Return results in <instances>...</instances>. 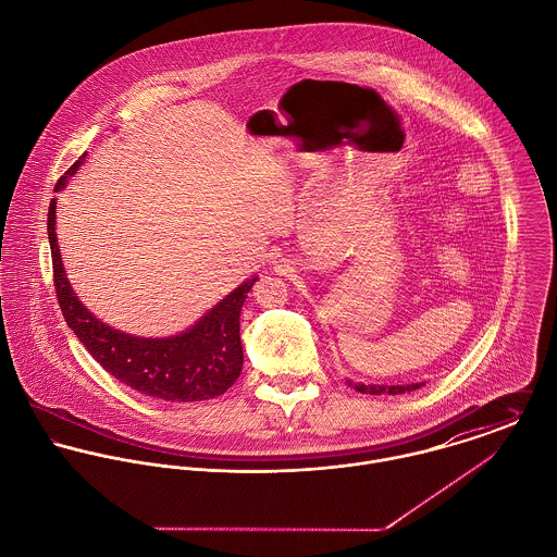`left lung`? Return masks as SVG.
<instances>
[{"instance_id":"8db88e82","label":"left lung","mask_w":557,"mask_h":557,"mask_svg":"<svg viewBox=\"0 0 557 557\" xmlns=\"http://www.w3.org/2000/svg\"><path fill=\"white\" fill-rule=\"evenodd\" d=\"M349 386H354L358 393H362V395H403V393H411V391H416V388H420L422 384H407V386H377V384H351L349 382Z\"/></svg>"}]
</instances>
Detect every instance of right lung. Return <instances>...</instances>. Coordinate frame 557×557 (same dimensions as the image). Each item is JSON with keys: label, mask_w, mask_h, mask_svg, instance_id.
<instances>
[{"label": "right lung", "mask_w": 557, "mask_h": 557, "mask_svg": "<svg viewBox=\"0 0 557 557\" xmlns=\"http://www.w3.org/2000/svg\"><path fill=\"white\" fill-rule=\"evenodd\" d=\"M83 160L85 154L58 180L55 193L64 188L66 180L79 171ZM47 230L60 309L83 347L107 373L146 397L171 403L219 397L236 384L244 362L239 311L257 276L242 283L186 332L169 338H141L113 330L94 318L73 294L58 248L55 199L49 203Z\"/></svg>", "instance_id": "add662e5"}]
</instances>
